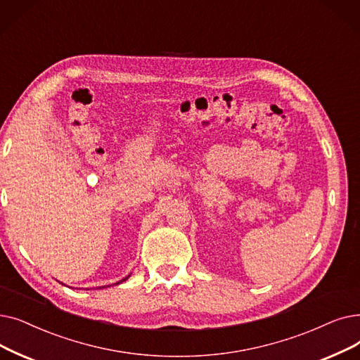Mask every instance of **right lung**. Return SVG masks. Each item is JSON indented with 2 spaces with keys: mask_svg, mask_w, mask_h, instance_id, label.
Segmentation results:
<instances>
[{
  "mask_svg": "<svg viewBox=\"0 0 360 360\" xmlns=\"http://www.w3.org/2000/svg\"><path fill=\"white\" fill-rule=\"evenodd\" d=\"M129 276H131V275H128V276H127V278H123V279H120V281H119V283H116V284H115V285H119V284H120V283H123V281H127V279H128V278H129Z\"/></svg>",
  "mask_w": 360,
  "mask_h": 360,
  "instance_id": "obj_1",
  "label": "right lung"
}]
</instances>
